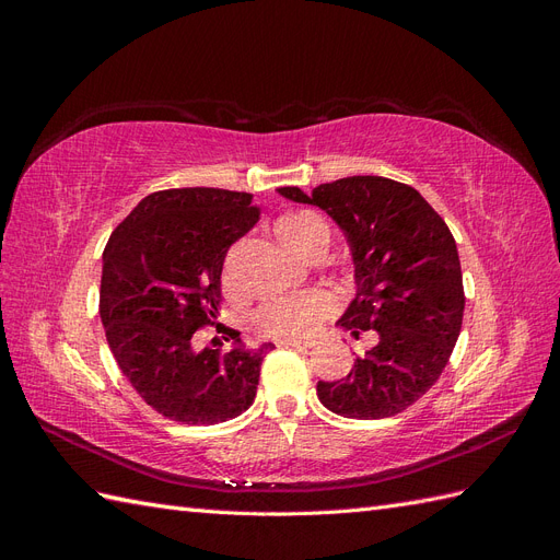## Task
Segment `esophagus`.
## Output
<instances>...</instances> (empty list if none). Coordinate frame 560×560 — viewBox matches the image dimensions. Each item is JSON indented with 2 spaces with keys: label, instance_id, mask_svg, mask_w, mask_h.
<instances>
[{
  "label": "esophagus",
  "instance_id": "34e87169",
  "mask_svg": "<svg viewBox=\"0 0 560 560\" xmlns=\"http://www.w3.org/2000/svg\"><path fill=\"white\" fill-rule=\"evenodd\" d=\"M276 346H280V348H311L313 346V341H301V338H278L276 341Z\"/></svg>",
  "mask_w": 560,
  "mask_h": 560
}]
</instances>
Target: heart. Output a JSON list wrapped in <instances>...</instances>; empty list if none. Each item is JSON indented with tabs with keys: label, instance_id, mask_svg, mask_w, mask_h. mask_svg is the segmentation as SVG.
I'll use <instances>...</instances> for the list:
<instances>
[{
	"label": "heart",
	"instance_id": "b5f03b06",
	"mask_svg": "<svg viewBox=\"0 0 560 560\" xmlns=\"http://www.w3.org/2000/svg\"><path fill=\"white\" fill-rule=\"evenodd\" d=\"M280 241L296 254L308 257V252L329 238L327 226L313 212L284 214L276 226ZM341 306L338 296L329 287H311V290L282 294L264 301L252 313V327L270 338H301L311 336L322 319L334 315Z\"/></svg>",
	"mask_w": 560,
	"mask_h": 560
}]
</instances>
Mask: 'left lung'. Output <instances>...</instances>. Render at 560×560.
Listing matches in <instances>:
<instances>
[{"mask_svg":"<svg viewBox=\"0 0 560 560\" xmlns=\"http://www.w3.org/2000/svg\"><path fill=\"white\" fill-rule=\"evenodd\" d=\"M278 191L343 229L358 294L336 325L352 336L378 331L346 378L317 383L319 401L358 420L409 409L442 376L463 327V270L446 222L413 186L387 177H343L311 196L299 186Z\"/></svg>","mask_w":560,"mask_h":560,"instance_id":"1","label":"left lung"}]
</instances>
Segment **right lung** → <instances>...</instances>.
<instances>
[{"label":"right lung","mask_w":560,"mask_h":560,"mask_svg":"<svg viewBox=\"0 0 560 560\" xmlns=\"http://www.w3.org/2000/svg\"><path fill=\"white\" fill-rule=\"evenodd\" d=\"M259 222L252 194L165 189L142 198L103 252L100 317L118 369L151 409L184 425H214L257 397L264 343L194 350L214 325L229 247Z\"/></svg>","instance_id":"right-lung-1"}]
</instances>
